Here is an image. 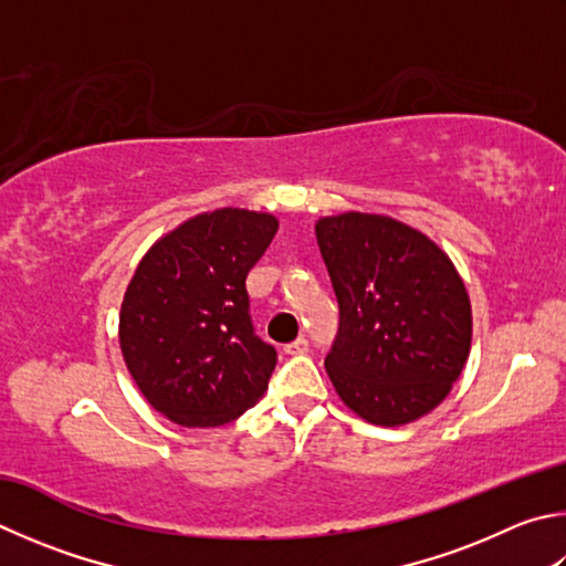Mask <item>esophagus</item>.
Returning a JSON list of instances; mask_svg holds the SVG:
<instances>
[{"instance_id":"34e87169","label":"esophagus","mask_w":566,"mask_h":566,"mask_svg":"<svg viewBox=\"0 0 566 566\" xmlns=\"http://www.w3.org/2000/svg\"><path fill=\"white\" fill-rule=\"evenodd\" d=\"M306 348H310V342H306L304 336H300V338H294L292 344L284 346V354H304Z\"/></svg>"}]
</instances>
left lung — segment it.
<instances>
[{
	"label": "left lung",
	"mask_w": 566,
	"mask_h": 566,
	"mask_svg": "<svg viewBox=\"0 0 566 566\" xmlns=\"http://www.w3.org/2000/svg\"><path fill=\"white\" fill-rule=\"evenodd\" d=\"M338 302L326 374L338 398L374 426H406L443 403L468 361L472 310L438 244L386 214L316 222Z\"/></svg>",
	"instance_id": "1"
}]
</instances>
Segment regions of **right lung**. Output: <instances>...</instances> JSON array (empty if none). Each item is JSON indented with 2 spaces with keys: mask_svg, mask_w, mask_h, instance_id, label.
<instances>
[{
  "mask_svg": "<svg viewBox=\"0 0 566 566\" xmlns=\"http://www.w3.org/2000/svg\"><path fill=\"white\" fill-rule=\"evenodd\" d=\"M276 228L270 212H202L136 266L118 318L123 361L172 423L224 426L264 396L276 352L254 334L244 282Z\"/></svg>",
  "mask_w": 566,
  "mask_h": 566,
  "instance_id": "obj_1",
  "label": "right lung"
}]
</instances>
